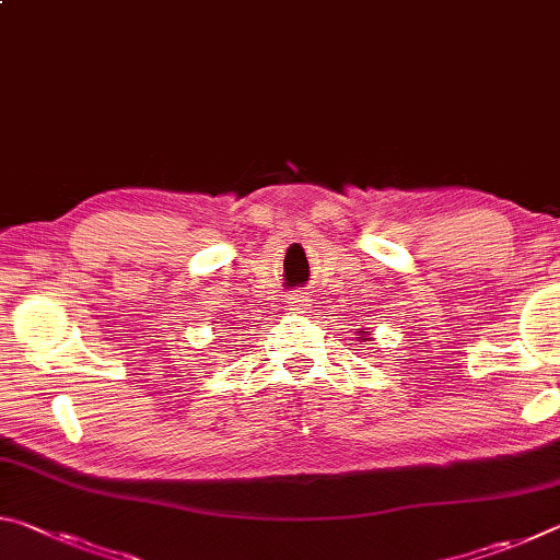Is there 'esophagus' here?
Wrapping results in <instances>:
<instances>
[{"instance_id":"obj_1","label":"esophagus","mask_w":560,"mask_h":560,"mask_svg":"<svg viewBox=\"0 0 560 560\" xmlns=\"http://www.w3.org/2000/svg\"><path fill=\"white\" fill-rule=\"evenodd\" d=\"M289 303H291L293 308L299 311V308H306V306H311V299H308V296H293Z\"/></svg>"}]
</instances>
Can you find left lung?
I'll return each instance as SVG.
<instances>
[{
    "mask_svg": "<svg viewBox=\"0 0 560 560\" xmlns=\"http://www.w3.org/2000/svg\"><path fill=\"white\" fill-rule=\"evenodd\" d=\"M363 340H365V338H363Z\"/></svg>",
    "mask_w": 560,
    "mask_h": 560,
    "instance_id": "8db88e82",
    "label": "left lung"
}]
</instances>
